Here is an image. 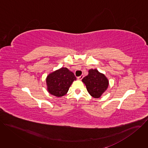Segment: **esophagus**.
Here are the masks:
<instances>
[{"label": "esophagus", "mask_w": 148, "mask_h": 148, "mask_svg": "<svg viewBox=\"0 0 148 148\" xmlns=\"http://www.w3.org/2000/svg\"><path fill=\"white\" fill-rule=\"evenodd\" d=\"M83 77H84V75H81V76H79V77H78V79H79V80H81V79L83 78Z\"/></svg>", "instance_id": "obj_1"}]
</instances>
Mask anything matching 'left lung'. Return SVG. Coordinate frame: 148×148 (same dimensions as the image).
<instances>
[{"label":"left lung","instance_id":"1","mask_svg":"<svg viewBox=\"0 0 148 148\" xmlns=\"http://www.w3.org/2000/svg\"><path fill=\"white\" fill-rule=\"evenodd\" d=\"M82 82L86 86L88 93L94 98H98L107 90L109 82L107 77L97 69H91L88 75L84 77Z\"/></svg>","mask_w":148,"mask_h":148}]
</instances>
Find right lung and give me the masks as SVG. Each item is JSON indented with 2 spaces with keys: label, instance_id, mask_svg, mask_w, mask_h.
Listing matches in <instances>:
<instances>
[{
  "label": "right lung",
  "instance_id": "add662e5",
  "mask_svg": "<svg viewBox=\"0 0 148 148\" xmlns=\"http://www.w3.org/2000/svg\"><path fill=\"white\" fill-rule=\"evenodd\" d=\"M76 80L74 73L68 69L62 67L47 77V90L50 94L57 97L66 95L73 82Z\"/></svg>",
  "mask_w": 148,
  "mask_h": 148
}]
</instances>
